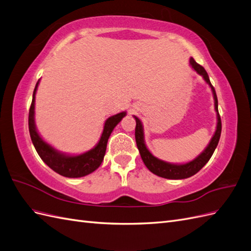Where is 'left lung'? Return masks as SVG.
<instances>
[{
	"instance_id": "left-lung-1",
	"label": "left lung",
	"mask_w": 251,
	"mask_h": 251,
	"mask_svg": "<svg viewBox=\"0 0 251 251\" xmlns=\"http://www.w3.org/2000/svg\"><path fill=\"white\" fill-rule=\"evenodd\" d=\"M190 64L192 68L195 69L199 75H201L203 76L206 83L208 84L213 94V99H214V107H216V111H217V117H218V124H217V130L214 132V135L212 137L209 145L205 148L204 151L197 156L195 160H192L191 162H188L186 164H181V165H176V164H170L167 162H164L162 160H159L157 157L153 156L151 153H150L149 150L147 149L145 142H144V132H143V126L141 121L134 117L135 122H137V125H135V142H137V146L140 151L141 157L143 162L146 165V167L151 171L152 174L159 176L161 177H165V178H170V180H181V178H187L193 175H196L199 173L205 165L206 163L210 160L211 155L213 154L214 150H216L218 143L220 141L221 137V131H222V123H221V117L219 114L218 110V98L216 90H214L213 86L210 83L208 74L206 73V70L204 69L203 66L198 64L192 58L190 59Z\"/></svg>"
}]
</instances>
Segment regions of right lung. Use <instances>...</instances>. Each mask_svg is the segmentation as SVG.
<instances>
[{
	"label": "right lung",
	"mask_w": 251,
	"mask_h": 251,
	"mask_svg": "<svg viewBox=\"0 0 251 251\" xmlns=\"http://www.w3.org/2000/svg\"><path fill=\"white\" fill-rule=\"evenodd\" d=\"M39 86V81L35 85L32 96V102L29 109V116H28V127H29L30 138L33 143V146L37 150L38 154L41 159L44 161L47 166H49L56 174H59L66 177H81L87 176L99 168L101 165L104 155L106 152L107 142L110 137V134L120 121L126 116V112H120L116 116H112L107 119L104 125V130L101 135L99 143L95 148H92L89 151L78 154V155H66L59 152L53 147L43 140L40 134L35 129L34 124V100L35 92H37Z\"/></svg>",
	"instance_id": "obj_1"
}]
</instances>
